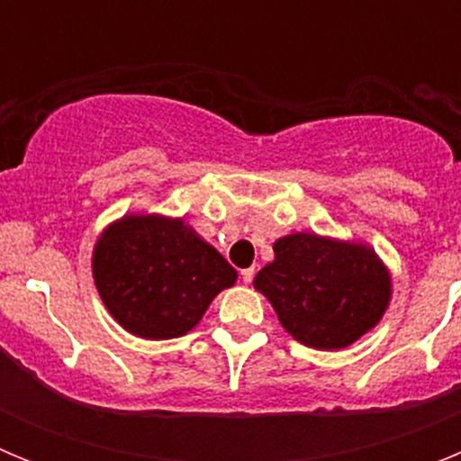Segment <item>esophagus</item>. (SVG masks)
I'll return each instance as SVG.
<instances>
[{
	"label": "esophagus",
	"mask_w": 461,
	"mask_h": 461,
	"mask_svg": "<svg viewBox=\"0 0 461 461\" xmlns=\"http://www.w3.org/2000/svg\"><path fill=\"white\" fill-rule=\"evenodd\" d=\"M240 275H242V281H244V284H251V281H254L256 270H254V267H244V270L240 272Z\"/></svg>",
	"instance_id": "esophagus-1"
}]
</instances>
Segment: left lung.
Listing matches in <instances>:
<instances>
[{
  "label": "left lung",
  "instance_id": "obj_1",
  "mask_svg": "<svg viewBox=\"0 0 461 461\" xmlns=\"http://www.w3.org/2000/svg\"><path fill=\"white\" fill-rule=\"evenodd\" d=\"M254 286L297 341L323 351L360 339L390 300V276L372 249L313 233L276 240L275 263L256 275Z\"/></svg>",
  "mask_w": 461,
  "mask_h": 461
}]
</instances>
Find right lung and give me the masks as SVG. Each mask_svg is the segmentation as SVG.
Masks as SVG:
<instances>
[{
  "mask_svg": "<svg viewBox=\"0 0 461 461\" xmlns=\"http://www.w3.org/2000/svg\"><path fill=\"white\" fill-rule=\"evenodd\" d=\"M238 272L180 219L124 217L94 249V281L113 319L145 339L182 337Z\"/></svg>",
  "mask_w": 461,
  "mask_h": 461,
  "instance_id": "right-lung-1",
  "label": "right lung"
}]
</instances>
